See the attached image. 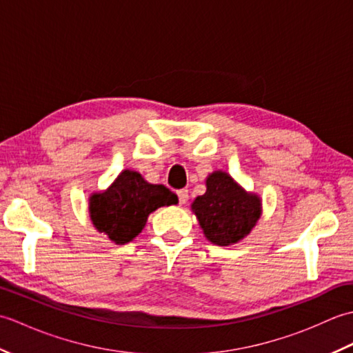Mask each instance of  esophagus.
Wrapping results in <instances>:
<instances>
[{"instance_id":"esophagus-1","label":"esophagus","mask_w":353,"mask_h":353,"mask_svg":"<svg viewBox=\"0 0 353 353\" xmlns=\"http://www.w3.org/2000/svg\"><path fill=\"white\" fill-rule=\"evenodd\" d=\"M177 197H179V203L185 205L186 201H188V190H179L177 191Z\"/></svg>"}]
</instances>
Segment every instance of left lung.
<instances>
[{"instance_id":"left-lung-1","label":"left lung","mask_w":353,"mask_h":353,"mask_svg":"<svg viewBox=\"0 0 353 353\" xmlns=\"http://www.w3.org/2000/svg\"><path fill=\"white\" fill-rule=\"evenodd\" d=\"M215 245H232L250 234L261 216V199L241 188L228 172L214 171L206 179V192L191 205Z\"/></svg>"}]
</instances>
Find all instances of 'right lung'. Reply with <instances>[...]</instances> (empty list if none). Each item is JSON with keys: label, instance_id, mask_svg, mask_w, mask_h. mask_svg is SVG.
Returning a JSON list of instances; mask_svg holds the SVG:
<instances>
[{"label": "right lung", "instance_id": "obj_1", "mask_svg": "<svg viewBox=\"0 0 353 353\" xmlns=\"http://www.w3.org/2000/svg\"><path fill=\"white\" fill-rule=\"evenodd\" d=\"M177 203L167 186L144 181L139 172L124 170L106 191L89 197V216L94 228L115 244H127L144 229L157 208Z\"/></svg>", "mask_w": 353, "mask_h": 353}]
</instances>
